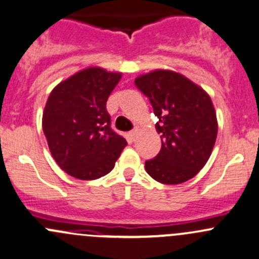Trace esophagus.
Returning a JSON list of instances; mask_svg holds the SVG:
<instances>
[{"mask_svg":"<svg viewBox=\"0 0 259 259\" xmlns=\"http://www.w3.org/2000/svg\"><path fill=\"white\" fill-rule=\"evenodd\" d=\"M137 133H138V131L137 130H133V131H131V132L128 133V138L131 141H135L136 140V137H137Z\"/></svg>","mask_w":259,"mask_h":259,"instance_id":"1","label":"esophagus"}]
</instances>
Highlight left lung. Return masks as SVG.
<instances>
[{
    "label": "left lung",
    "instance_id": "8db88e82",
    "mask_svg": "<svg viewBox=\"0 0 259 259\" xmlns=\"http://www.w3.org/2000/svg\"><path fill=\"white\" fill-rule=\"evenodd\" d=\"M135 83L150 99L161 135L160 152L146 161V171L167 185L190 180L205 166L215 145L218 121L211 98L200 85L167 69L138 75Z\"/></svg>",
    "mask_w": 259,
    "mask_h": 259
}]
</instances>
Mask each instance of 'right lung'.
Listing matches in <instances>:
<instances>
[{
    "mask_svg": "<svg viewBox=\"0 0 259 259\" xmlns=\"http://www.w3.org/2000/svg\"><path fill=\"white\" fill-rule=\"evenodd\" d=\"M122 73L88 66L51 91L42 112V131L61 170L80 180L111 172L127 141L111 128L106 108Z\"/></svg>",
    "mask_w": 259,
    "mask_h": 259,
    "instance_id": "right-lung-1",
    "label": "right lung"
}]
</instances>
